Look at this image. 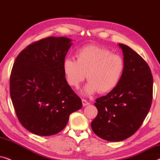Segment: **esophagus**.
I'll return each mask as SVG.
<instances>
[{"label": "esophagus", "mask_w": 160, "mask_h": 160, "mask_svg": "<svg viewBox=\"0 0 160 160\" xmlns=\"http://www.w3.org/2000/svg\"><path fill=\"white\" fill-rule=\"evenodd\" d=\"M82 104H83V106H88V105H89V102L87 101V100H85V99H82Z\"/></svg>", "instance_id": "34e87169"}]
</instances>
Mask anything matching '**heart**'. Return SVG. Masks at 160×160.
I'll use <instances>...</instances> for the list:
<instances>
[{"mask_svg": "<svg viewBox=\"0 0 160 160\" xmlns=\"http://www.w3.org/2000/svg\"><path fill=\"white\" fill-rule=\"evenodd\" d=\"M76 60L65 59L62 71L68 85L79 88L85 78L89 81L83 89L84 95H92L100 91L106 93L114 89L121 80L124 69L123 58L113 54L107 48L88 45L76 53Z\"/></svg>", "mask_w": 160, "mask_h": 160, "instance_id": "obj_1", "label": "heart"}]
</instances>
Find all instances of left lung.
Instances as JSON below:
<instances>
[{
	"mask_svg": "<svg viewBox=\"0 0 160 160\" xmlns=\"http://www.w3.org/2000/svg\"><path fill=\"white\" fill-rule=\"evenodd\" d=\"M124 69L114 89L96 99L98 115L92 122L93 132L108 141H124L143 123L152 101L153 77L145 60L128 46L119 43Z\"/></svg>",
	"mask_w": 160,
	"mask_h": 160,
	"instance_id": "left-lung-1",
	"label": "left lung"
}]
</instances>
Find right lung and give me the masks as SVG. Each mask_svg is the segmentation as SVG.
Masks as SVG:
<instances>
[{
    "mask_svg": "<svg viewBox=\"0 0 160 160\" xmlns=\"http://www.w3.org/2000/svg\"><path fill=\"white\" fill-rule=\"evenodd\" d=\"M71 41L65 37L41 39L23 49L15 60L11 98L19 122L33 134H57L66 126L70 114L82 107L62 71Z\"/></svg>",
    "mask_w": 160,
    "mask_h": 160,
    "instance_id": "right-lung-1",
    "label": "right lung"
}]
</instances>
